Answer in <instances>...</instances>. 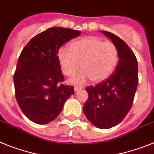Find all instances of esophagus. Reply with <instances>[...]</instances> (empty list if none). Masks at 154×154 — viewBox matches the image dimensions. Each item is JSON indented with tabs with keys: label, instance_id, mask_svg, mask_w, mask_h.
<instances>
[{
	"label": "esophagus",
	"instance_id": "obj_1",
	"mask_svg": "<svg viewBox=\"0 0 154 154\" xmlns=\"http://www.w3.org/2000/svg\"><path fill=\"white\" fill-rule=\"evenodd\" d=\"M81 89H82V87H81V86H74L75 91H78L79 90H81Z\"/></svg>",
	"mask_w": 154,
	"mask_h": 154
}]
</instances>
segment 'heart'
I'll return each mask as SVG.
<instances>
[{
  "label": "heart",
  "instance_id": "b5f03b06",
  "mask_svg": "<svg viewBox=\"0 0 154 154\" xmlns=\"http://www.w3.org/2000/svg\"><path fill=\"white\" fill-rule=\"evenodd\" d=\"M58 59L63 73L72 76L80 69L71 81L84 83L88 80L98 83L113 73L118 62V51L111 41H103L97 37H86L76 40L69 45V50L59 49Z\"/></svg>",
  "mask_w": 154,
  "mask_h": 154
}]
</instances>
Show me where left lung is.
Instances as JSON below:
<instances>
[{
    "instance_id": "obj_1",
    "label": "left lung",
    "mask_w": 154,
    "mask_h": 154,
    "mask_svg": "<svg viewBox=\"0 0 154 154\" xmlns=\"http://www.w3.org/2000/svg\"><path fill=\"white\" fill-rule=\"evenodd\" d=\"M102 32L116 45L118 64L106 80L86 88L88 99L83 112L95 127L107 129L121 122L131 109L139 77L137 59L127 44L110 32Z\"/></svg>"
}]
</instances>
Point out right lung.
Listing matches in <instances>:
<instances>
[{
	"instance_id": "right-lung-1",
	"label": "right lung",
	"mask_w": 154,
	"mask_h": 154,
	"mask_svg": "<svg viewBox=\"0 0 154 154\" xmlns=\"http://www.w3.org/2000/svg\"><path fill=\"white\" fill-rule=\"evenodd\" d=\"M81 32L51 27L33 37L23 49L14 74L15 98L23 113L31 121L45 125L61 113L64 103L74 93L63 85L59 49Z\"/></svg>"
}]
</instances>
